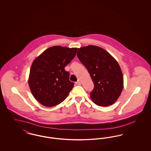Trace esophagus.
Returning <instances> with one entry per match:
<instances>
[{"instance_id":"1","label":"esophagus","mask_w":151,"mask_h":151,"mask_svg":"<svg viewBox=\"0 0 151 151\" xmlns=\"http://www.w3.org/2000/svg\"><path fill=\"white\" fill-rule=\"evenodd\" d=\"M76 85H81V82L80 81H78L77 82H76L75 83Z\"/></svg>"}]
</instances>
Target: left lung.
<instances>
[{"mask_svg":"<svg viewBox=\"0 0 151 151\" xmlns=\"http://www.w3.org/2000/svg\"><path fill=\"white\" fill-rule=\"evenodd\" d=\"M77 56L86 68L93 82L90 96L98 106L113 105L123 88V76L115 58L100 47L88 45L78 49Z\"/></svg>","mask_w":151,"mask_h":151,"instance_id":"obj_1","label":"left lung"}]
</instances>
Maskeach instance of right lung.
<instances>
[{
	"label": "right lung",
	"instance_id": "obj_1",
	"mask_svg": "<svg viewBox=\"0 0 151 151\" xmlns=\"http://www.w3.org/2000/svg\"><path fill=\"white\" fill-rule=\"evenodd\" d=\"M76 47L54 46L44 51L33 62L28 78L30 91L36 100L52 107L62 102L74 83L65 67L76 53Z\"/></svg>",
	"mask_w": 151,
	"mask_h": 151
}]
</instances>
